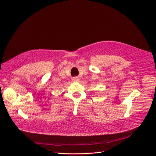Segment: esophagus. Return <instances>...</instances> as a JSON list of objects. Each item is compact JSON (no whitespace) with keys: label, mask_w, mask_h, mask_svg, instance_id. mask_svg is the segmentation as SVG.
<instances>
[{"label":"esophagus","mask_w":156,"mask_h":156,"mask_svg":"<svg viewBox=\"0 0 156 156\" xmlns=\"http://www.w3.org/2000/svg\"><path fill=\"white\" fill-rule=\"evenodd\" d=\"M73 82H79V77H75L73 78Z\"/></svg>","instance_id":"esophagus-1"}]
</instances>
